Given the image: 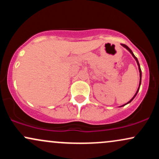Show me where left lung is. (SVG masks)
Returning <instances> with one entry per match:
<instances>
[{
  "label": "left lung",
  "mask_w": 159,
  "mask_h": 159,
  "mask_svg": "<svg viewBox=\"0 0 159 159\" xmlns=\"http://www.w3.org/2000/svg\"><path fill=\"white\" fill-rule=\"evenodd\" d=\"M121 45H122V46H123V47H124V48H126V49H127V50H128V51H129V52H130V53H131V54H132V55L133 56V57H134V59H135V61H136V62H137V63H138V69H139V72H140V83H139V87H138V90H137L136 93H135V94H134V96H133V98H132V99H131V100H130V101H129V102H128L126 103V104H129V103H130V102H132L133 99H134V97H135V96H136V95H137V93H138V91H139V89H140V84H141V69H140V64H139V62H138V58H137V57H135V56H134V54H133L132 51V50H131V49H130V48H129V47H128V46H127V45H125V44H121ZM126 104H125V105H122V106H124V105H126ZM122 106H121V107H122Z\"/></svg>",
  "instance_id": "1"
}]
</instances>
